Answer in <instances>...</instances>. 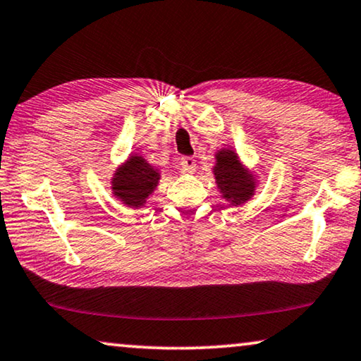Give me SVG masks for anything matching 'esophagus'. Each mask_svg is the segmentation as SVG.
<instances>
[{
	"instance_id": "obj_1",
	"label": "esophagus",
	"mask_w": 361,
	"mask_h": 361,
	"mask_svg": "<svg viewBox=\"0 0 361 361\" xmlns=\"http://www.w3.org/2000/svg\"><path fill=\"white\" fill-rule=\"evenodd\" d=\"M181 166L185 173H195L196 171V160L192 157H183Z\"/></svg>"
}]
</instances>
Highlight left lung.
<instances>
[{
	"label": "left lung",
	"instance_id": "1",
	"mask_svg": "<svg viewBox=\"0 0 361 361\" xmlns=\"http://www.w3.org/2000/svg\"><path fill=\"white\" fill-rule=\"evenodd\" d=\"M212 170L222 197L233 206H240L255 192V176L243 169L233 150L222 149L217 152L216 166Z\"/></svg>",
	"mask_w": 361,
	"mask_h": 361
}]
</instances>
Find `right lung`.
Here are the masks:
<instances>
[{
    "mask_svg": "<svg viewBox=\"0 0 361 361\" xmlns=\"http://www.w3.org/2000/svg\"><path fill=\"white\" fill-rule=\"evenodd\" d=\"M159 180L160 173L147 164L144 157L132 155L121 169L116 170L111 188L113 195L119 197L126 206L140 207L154 192Z\"/></svg>",
    "mask_w": 361,
    "mask_h": 361,
    "instance_id": "1",
    "label": "right lung"
}]
</instances>
